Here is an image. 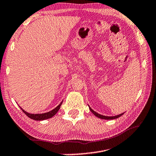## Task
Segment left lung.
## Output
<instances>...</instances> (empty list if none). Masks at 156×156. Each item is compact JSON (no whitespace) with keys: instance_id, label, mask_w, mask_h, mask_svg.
<instances>
[{"instance_id":"obj_1","label":"left lung","mask_w":156,"mask_h":156,"mask_svg":"<svg viewBox=\"0 0 156 156\" xmlns=\"http://www.w3.org/2000/svg\"><path fill=\"white\" fill-rule=\"evenodd\" d=\"M89 108H90V110H91V112L94 114V115L95 116H96V117H98V118L103 119H117L118 117H121V116H122L123 114V113L120 114V115H117V116H114V117H107V116L101 115H100V114H98V113H97L96 112H95V111H94L90 107H89Z\"/></svg>"}]
</instances>
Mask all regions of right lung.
<instances>
[{"label":"right lung","instance_id":"right-lung-1","mask_svg":"<svg viewBox=\"0 0 156 156\" xmlns=\"http://www.w3.org/2000/svg\"><path fill=\"white\" fill-rule=\"evenodd\" d=\"M62 103V102H61L60 103V105H59L58 106H57L55 109H53V110H51L48 112H46V113H43V114H30V113L26 112V111L23 110L22 108H21V109L27 116H28L29 118H30V119H34V120L41 121V120L47 119L53 117V116L58 112V110H60Z\"/></svg>","mask_w":156,"mask_h":156}]
</instances>
